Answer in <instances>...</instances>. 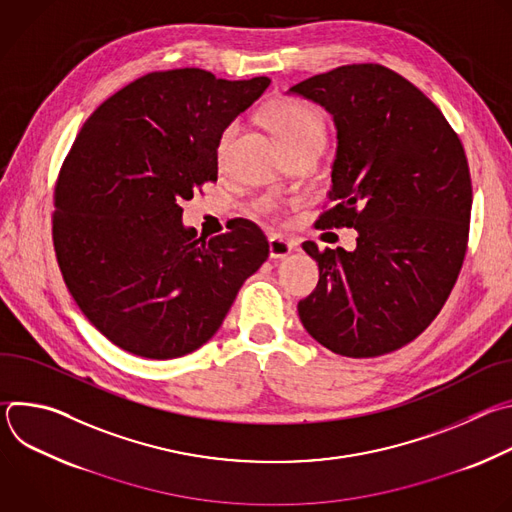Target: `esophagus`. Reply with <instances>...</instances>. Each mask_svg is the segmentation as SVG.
<instances>
[{
  "label": "esophagus",
  "instance_id": "esophagus-1",
  "mask_svg": "<svg viewBox=\"0 0 512 512\" xmlns=\"http://www.w3.org/2000/svg\"><path fill=\"white\" fill-rule=\"evenodd\" d=\"M291 251H294V243H291L289 239L279 237V235H273L269 239V255H271V259H285Z\"/></svg>",
  "mask_w": 512,
  "mask_h": 512
}]
</instances>
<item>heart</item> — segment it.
Listing matches in <instances>:
<instances>
[{
	"instance_id": "obj_1",
	"label": "heart",
	"mask_w": 512,
	"mask_h": 512,
	"mask_svg": "<svg viewBox=\"0 0 512 512\" xmlns=\"http://www.w3.org/2000/svg\"><path fill=\"white\" fill-rule=\"evenodd\" d=\"M265 119L269 127L275 131V135L279 137V141L283 143L287 154L306 148V145H324L326 141V119L320 109H316L306 101L279 99L267 109ZM237 133H239V121H231L221 131V135H218V143H216L218 162H225ZM257 208L263 212H273L277 204L273 198H261L257 202Z\"/></svg>"
}]
</instances>
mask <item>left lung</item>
<instances>
[{"label":"left lung","instance_id":"obj_1","mask_svg":"<svg viewBox=\"0 0 512 512\" xmlns=\"http://www.w3.org/2000/svg\"><path fill=\"white\" fill-rule=\"evenodd\" d=\"M289 93L336 125L332 202L316 229H356V249L306 241L320 279L298 304L328 350L373 358L415 340L444 308L464 263L472 182L464 145L415 85L381 64H346Z\"/></svg>","mask_w":512,"mask_h":512}]
</instances>
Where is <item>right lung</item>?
Listing matches in <instances>:
<instances>
[{"mask_svg":"<svg viewBox=\"0 0 512 512\" xmlns=\"http://www.w3.org/2000/svg\"><path fill=\"white\" fill-rule=\"evenodd\" d=\"M269 83L150 72L79 131L54 188V251L70 296L115 346L154 360L194 352L269 257L247 218L206 239L182 225L180 206L216 182L218 135Z\"/></svg>","mask_w":512,"mask_h":512,"instance_id":"add662e5","label":"right lung"}]
</instances>
